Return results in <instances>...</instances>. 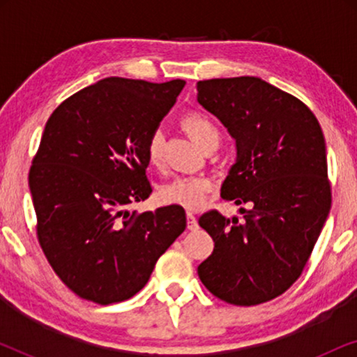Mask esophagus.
<instances>
[{"instance_id": "1", "label": "esophagus", "mask_w": 357, "mask_h": 357, "mask_svg": "<svg viewBox=\"0 0 357 357\" xmlns=\"http://www.w3.org/2000/svg\"><path fill=\"white\" fill-rule=\"evenodd\" d=\"M187 227L190 229V231H197L198 229V221L192 213H187Z\"/></svg>"}]
</instances>
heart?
<instances>
[{
	"label": "heart",
	"mask_w": 357,
	"mask_h": 357,
	"mask_svg": "<svg viewBox=\"0 0 357 357\" xmlns=\"http://www.w3.org/2000/svg\"><path fill=\"white\" fill-rule=\"evenodd\" d=\"M182 126L190 135L199 148L209 141H218L221 138V130L208 115L199 114V112H190L182 119ZM164 148V133L160 130H154L151 133L148 144H146V153L151 164H159L162 159ZM211 180L202 175H183V177H175L159 190V198L164 204H175V206L185 208L188 211H197L203 208L208 202L209 192H211Z\"/></svg>",
	"instance_id": "1"
}]
</instances>
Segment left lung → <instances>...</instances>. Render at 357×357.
<instances>
[{"instance_id":"1","label":"left lung","mask_w":357,"mask_h":357,"mask_svg":"<svg viewBox=\"0 0 357 357\" xmlns=\"http://www.w3.org/2000/svg\"><path fill=\"white\" fill-rule=\"evenodd\" d=\"M198 102L236 139L221 197L243 221L204 213L214 250L198 266L213 296L234 305L268 302L294 284L331 206L325 138L304 102L255 76L198 81Z\"/></svg>"}]
</instances>
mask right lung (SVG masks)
<instances>
[{"label": "right lung", "instance_id": "add662e5", "mask_svg": "<svg viewBox=\"0 0 357 357\" xmlns=\"http://www.w3.org/2000/svg\"><path fill=\"white\" fill-rule=\"evenodd\" d=\"M183 86L105 77L68 97L47 121L29 172L37 238L82 299L107 305L133 297L187 227L175 204L126 209L153 192L146 144Z\"/></svg>", "mask_w": 357, "mask_h": 357}]
</instances>
